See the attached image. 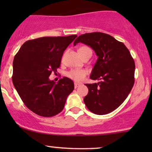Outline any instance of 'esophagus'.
<instances>
[{
    "label": "esophagus",
    "instance_id": "obj_1",
    "mask_svg": "<svg viewBox=\"0 0 152 152\" xmlns=\"http://www.w3.org/2000/svg\"><path fill=\"white\" fill-rule=\"evenodd\" d=\"M80 85H81V83H76V82H75V83H74V87H75V88H77V87L79 86Z\"/></svg>",
    "mask_w": 152,
    "mask_h": 152
}]
</instances>
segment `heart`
<instances>
[{"mask_svg":"<svg viewBox=\"0 0 152 152\" xmlns=\"http://www.w3.org/2000/svg\"><path fill=\"white\" fill-rule=\"evenodd\" d=\"M88 50H91L88 47L82 46L78 49V53L81 55V56H82L83 53H86ZM86 74L87 71L85 69H72V70L68 71L66 74L68 77L75 81H81L86 77Z\"/></svg>","mask_w":152,"mask_h":152,"instance_id":"obj_1","label":"heart"}]
</instances>
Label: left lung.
<instances>
[{
	"instance_id": "1",
	"label": "left lung",
	"mask_w": 152,
	"mask_h": 152,
	"mask_svg": "<svg viewBox=\"0 0 152 152\" xmlns=\"http://www.w3.org/2000/svg\"><path fill=\"white\" fill-rule=\"evenodd\" d=\"M78 43L90 46L98 56L90 78L101 81L86 84L88 93L83 99L85 105L94 114H109L124 102L134 86V59L123 43L104 33L82 34L74 45Z\"/></svg>"
}]
</instances>
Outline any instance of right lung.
<instances>
[{"instance_id": "right-lung-1", "label": "right lung", "mask_w": 152, "mask_h": 152, "mask_svg": "<svg viewBox=\"0 0 152 152\" xmlns=\"http://www.w3.org/2000/svg\"><path fill=\"white\" fill-rule=\"evenodd\" d=\"M76 35L42 37L29 40L20 47L13 63L12 81L24 104L35 114L50 117L64 109L74 84L67 77L56 83L49 79L56 74L64 50Z\"/></svg>"}]
</instances>
